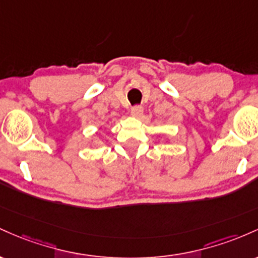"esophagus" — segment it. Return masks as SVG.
I'll return each instance as SVG.
<instances>
[{
	"label": "esophagus",
	"instance_id": "34e87169",
	"mask_svg": "<svg viewBox=\"0 0 258 258\" xmlns=\"http://www.w3.org/2000/svg\"><path fill=\"white\" fill-rule=\"evenodd\" d=\"M143 112H144L143 106H139V105L133 106L132 109H130V114H132L133 117H140V115L143 114Z\"/></svg>",
	"mask_w": 258,
	"mask_h": 258
}]
</instances>
